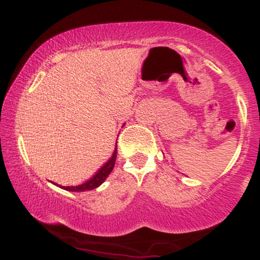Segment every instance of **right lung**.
<instances>
[{"instance_id":"obj_1","label":"right lung","mask_w":260,"mask_h":260,"mask_svg":"<svg viewBox=\"0 0 260 260\" xmlns=\"http://www.w3.org/2000/svg\"><path fill=\"white\" fill-rule=\"evenodd\" d=\"M116 157H117V140H116V148H115V151H113L112 156L110 157V160L107 161L105 165H104L103 168L96 172V174L92 176L90 180L84 182L83 184H79V186L64 187V186H58V184L57 186L59 188H62V189L70 190V192H84V190H91L94 189V188H98L107 177H109V175L111 174L113 166H115Z\"/></svg>"}]
</instances>
